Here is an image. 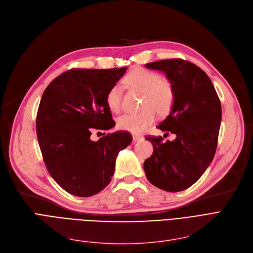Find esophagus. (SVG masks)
Instances as JSON below:
<instances>
[{"label":"esophagus","instance_id":"1","mask_svg":"<svg viewBox=\"0 0 253 253\" xmlns=\"http://www.w3.org/2000/svg\"><path fill=\"white\" fill-rule=\"evenodd\" d=\"M133 140H134V142H139V141L143 140V137L140 135H133Z\"/></svg>","mask_w":253,"mask_h":253}]
</instances>
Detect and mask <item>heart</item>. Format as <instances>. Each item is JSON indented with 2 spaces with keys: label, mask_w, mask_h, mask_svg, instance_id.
Masks as SVG:
<instances>
[{
  "label": "heart",
  "mask_w": 253,
  "mask_h": 253,
  "mask_svg": "<svg viewBox=\"0 0 253 253\" xmlns=\"http://www.w3.org/2000/svg\"><path fill=\"white\" fill-rule=\"evenodd\" d=\"M125 82L129 87L143 93L141 108L138 113H129L117 119V126L130 133H141L150 126L155 112L159 115L169 113L174 104L175 90L172 82L158 72L144 68H135L126 76ZM107 106L112 112H119L122 108V87L114 84L106 94Z\"/></svg>",
  "instance_id": "b5f03b06"
}]
</instances>
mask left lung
Masks as SVG:
<instances>
[{"label": "left lung", "instance_id": "1", "mask_svg": "<svg viewBox=\"0 0 253 253\" xmlns=\"http://www.w3.org/2000/svg\"><path fill=\"white\" fill-rule=\"evenodd\" d=\"M164 72L175 90L170 114L158 128L172 133L175 140L146 137L153 153L144 162L149 182L166 191H181L194 183L211 164L217 147L221 105L208 75L180 58L145 65Z\"/></svg>", "mask_w": 253, "mask_h": 253}]
</instances>
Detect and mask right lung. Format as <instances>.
I'll use <instances>...</instances> for the list:
<instances>
[{
  "mask_svg": "<svg viewBox=\"0 0 253 253\" xmlns=\"http://www.w3.org/2000/svg\"><path fill=\"white\" fill-rule=\"evenodd\" d=\"M126 71L72 69L43 92L36 119L39 146L47 171L71 195L90 197L103 190L111 181L118 152L133 140L126 131L90 139L93 130L115 126L106 94Z\"/></svg>",
  "mask_w": 253,
  "mask_h": 253,
  "instance_id": "1",
  "label": "right lung"
}]
</instances>
